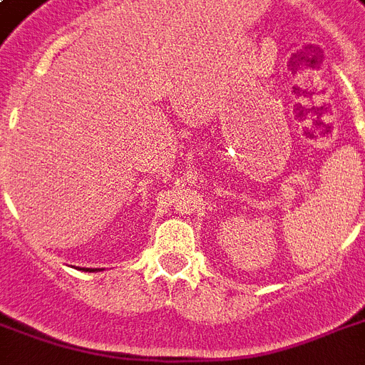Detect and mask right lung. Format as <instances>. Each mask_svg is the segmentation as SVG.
Instances as JSON below:
<instances>
[{"label":"right lung","mask_w":365,"mask_h":365,"mask_svg":"<svg viewBox=\"0 0 365 365\" xmlns=\"http://www.w3.org/2000/svg\"><path fill=\"white\" fill-rule=\"evenodd\" d=\"M83 271H85V272H96V271H102V269H87V267H85V269H83Z\"/></svg>","instance_id":"obj_1"}]
</instances>
